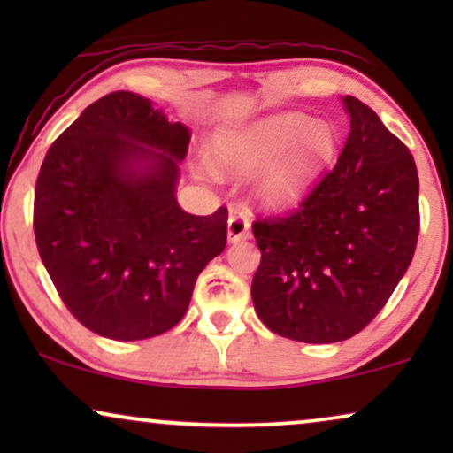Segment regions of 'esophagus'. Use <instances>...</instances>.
<instances>
[{
  "label": "esophagus",
  "instance_id": "esophagus-1",
  "mask_svg": "<svg viewBox=\"0 0 453 453\" xmlns=\"http://www.w3.org/2000/svg\"><path fill=\"white\" fill-rule=\"evenodd\" d=\"M226 233L231 243H237V241L245 239L247 234H250V222H247V219L239 212V210H231V216H228L226 222Z\"/></svg>",
  "mask_w": 453,
  "mask_h": 453
}]
</instances>
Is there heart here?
<instances>
[{"label":"heart","mask_w":453,"mask_h":453,"mask_svg":"<svg viewBox=\"0 0 453 453\" xmlns=\"http://www.w3.org/2000/svg\"><path fill=\"white\" fill-rule=\"evenodd\" d=\"M334 154L336 138L330 129L290 113L222 129L210 144V160L219 173L257 171L251 196L265 210H288L305 200Z\"/></svg>","instance_id":"b5f03b06"}]
</instances>
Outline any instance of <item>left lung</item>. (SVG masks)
Returning <instances> with one entry per match:
<instances>
[{"label": "left lung", "mask_w": 453, "mask_h": 453, "mask_svg": "<svg viewBox=\"0 0 453 453\" xmlns=\"http://www.w3.org/2000/svg\"><path fill=\"white\" fill-rule=\"evenodd\" d=\"M342 98L350 134L293 214L253 222L259 319L278 336L330 344L363 330L398 287L418 239V173L373 109Z\"/></svg>", "instance_id": "obj_1"}]
</instances>
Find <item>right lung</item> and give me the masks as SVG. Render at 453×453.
Here are the masks:
<instances>
[{
    "label": "right lung",
    "instance_id": "1",
    "mask_svg": "<svg viewBox=\"0 0 453 453\" xmlns=\"http://www.w3.org/2000/svg\"><path fill=\"white\" fill-rule=\"evenodd\" d=\"M191 132L135 92L98 98L53 142L35 189L39 256L61 301L98 336L177 326L197 274L226 245V208L177 202Z\"/></svg>",
    "mask_w": 453,
    "mask_h": 453
}]
</instances>
